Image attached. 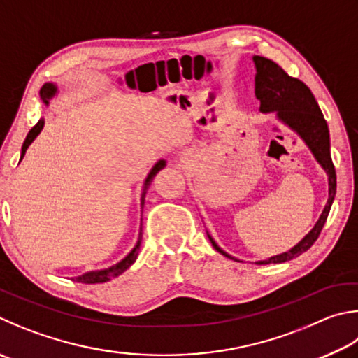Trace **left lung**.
Here are the masks:
<instances>
[{
	"label": "left lung",
	"instance_id": "obj_1",
	"mask_svg": "<svg viewBox=\"0 0 358 358\" xmlns=\"http://www.w3.org/2000/svg\"><path fill=\"white\" fill-rule=\"evenodd\" d=\"M253 62H255L257 67L255 95L259 100V111H275L278 120L287 123L291 129H294L305 141V144L308 145L316 161L322 166L329 177L327 205L308 235L301 243L292 247L291 250L263 259V262H257V264L285 263L307 252L315 244L317 236H320L336 194V173L332 157H330V136L327 122L324 119L315 95L311 94L307 84L297 80V78L289 76L280 66H277L274 61L268 59V57L253 56ZM208 238H210L214 249L222 253L224 257L239 262V259L220 249L210 235H208Z\"/></svg>",
	"mask_w": 358,
	"mask_h": 358
}]
</instances>
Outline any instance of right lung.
<instances>
[{"label":"right lung","mask_w":358,"mask_h":358,"mask_svg":"<svg viewBox=\"0 0 358 358\" xmlns=\"http://www.w3.org/2000/svg\"><path fill=\"white\" fill-rule=\"evenodd\" d=\"M56 92H57V87L55 86V84H51V83L43 84L42 89H41V99L43 100L45 105H48V100L51 99V96H55ZM42 128H43V119L38 120L37 125L31 128V131L28 133V136H26V139H24V142H23V147H22V158H20V161L23 159L26 150H28V147L31 145V142L34 141V139L37 138V136H38V133L42 131ZM164 166H166V161H164V159H159V161L157 162V164L153 166L150 173L147 175L145 183H144V189H142V197H141V205H142V208H144L145 192H147V189H148V186L152 185L155 175H157V173L161 171V169H164ZM141 241H142V230L139 231V239H138V243H136L134 249H133L131 252H129L128 255H127L125 258H123L120 263H117V264L111 266V268H108V269L86 272V274H83V275H80V277H75L73 280L81 282V283H105V282L111 280V278H114V277H119V275L122 274V272H125V271L129 268V266H131V264L136 262V258H138L139 247H141Z\"/></svg>","instance_id":"add662e5"}]
</instances>
